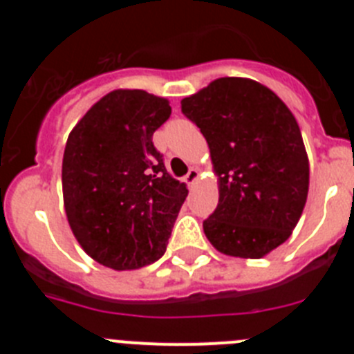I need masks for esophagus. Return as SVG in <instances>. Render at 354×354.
Listing matches in <instances>:
<instances>
[{"label":"esophagus","mask_w":354,"mask_h":354,"mask_svg":"<svg viewBox=\"0 0 354 354\" xmlns=\"http://www.w3.org/2000/svg\"><path fill=\"white\" fill-rule=\"evenodd\" d=\"M198 170L196 168H189V171L186 174V183L187 184H195L198 180Z\"/></svg>","instance_id":"obj_1"}]
</instances>
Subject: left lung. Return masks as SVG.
I'll return each mask as SVG.
<instances>
[{
	"label": "left lung",
	"mask_w": 354,
	"mask_h": 354,
	"mask_svg": "<svg viewBox=\"0 0 354 354\" xmlns=\"http://www.w3.org/2000/svg\"><path fill=\"white\" fill-rule=\"evenodd\" d=\"M207 140L220 202L204 232L218 252L261 259L290 237L308 195L298 122L268 86L220 77L180 101Z\"/></svg>",
	"instance_id": "1"
}]
</instances>
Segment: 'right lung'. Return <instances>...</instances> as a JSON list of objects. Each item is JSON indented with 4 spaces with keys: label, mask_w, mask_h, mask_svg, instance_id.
Here are the masks:
<instances>
[{
    "label": "right lung",
    "mask_w": 354,
    "mask_h": 354,
    "mask_svg": "<svg viewBox=\"0 0 354 354\" xmlns=\"http://www.w3.org/2000/svg\"><path fill=\"white\" fill-rule=\"evenodd\" d=\"M170 113L162 97L113 90L68 134L62 165L67 220L81 248L106 268L138 270L167 252L187 196L152 143Z\"/></svg>",
    "instance_id": "add662e5"
}]
</instances>
